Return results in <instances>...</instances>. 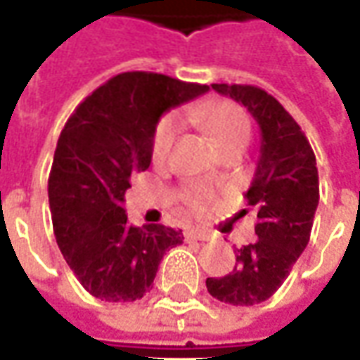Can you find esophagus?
Wrapping results in <instances>:
<instances>
[{"label":"esophagus","instance_id":"esophagus-1","mask_svg":"<svg viewBox=\"0 0 360 360\" xmlns=\"http://www.w3.org/2000/svg\"><path fill=\"white\" fill-rule=\"evenodd\" d=\"M185 237L187 239H195V241H209L211 239V233L201 229V227H191V229L185 231Z\"/></svg>","mask_w":360,"mask_h":360}]
</instances>
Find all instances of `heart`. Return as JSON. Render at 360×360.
<instances>
[{"mask_svg":"<svg viewBox=\"0 0 360 360\" xmlns=\"http://www.w3.org/2000/svg\"><path fill=\"white\" fill-rule=\"evenodd\" d=\"M187 119L195 123L205 135L213 141L219 151L231 147H245L251 139V119L243 111V107L231 101H199L185 111ZM181 135V119L175 113H169L157 123L151 139V155L155 163H165ZM181 199L193 213H201L211 203L213 193L205 185L191 183L187 185Z\"/></svg>","mask_w":360,"mask_h":360,"instance_id":"1","label":"heart"}]
</instances>
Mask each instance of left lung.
<instances>
[{
  "label": "left lung",
  "instance_id": "obj_1",
  "mask_svg": "<svg viewBox=\"0 0 360 360\" xmlns=\"http://www.w3.org/2000/svg\"><path fill=\"white\" fill-rule=\"evenodd\" d=\"M211 87L247 107L261 129V155L245 193L257 209L259 239L235 251L229 275L207 279V291L221 303L251 307L279 289L309 243L319 205L316 159L299 123L265 89L227 83Z\"/></svg>",
  "mask_w": 360,
  "mask_h": 360
}]
</instances>
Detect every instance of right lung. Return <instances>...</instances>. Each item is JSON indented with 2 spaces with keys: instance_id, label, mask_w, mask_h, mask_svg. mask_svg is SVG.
Returning <instances> with one entry per match:
<instances>
[{
  "instance_id": "add662e5",
  "label": "right lung",
  "mask_w": 360,
  "mask_h": 360,
  "mask_svg": "<svg viewBox=\"0 0 360 360\" xmlns=\"http://www.w3.org/2000/svg\"><path fill=\"white\" fill-rule=\"evenodd\" d=\"M207 85L129 71L81 101L59 135L47 193L57 245L83 289L109 303H131L151 289L167 249L183 233L133 227L123 201L131 175L151 165L161 115Z\"/></svg>"
}]
</instances>
